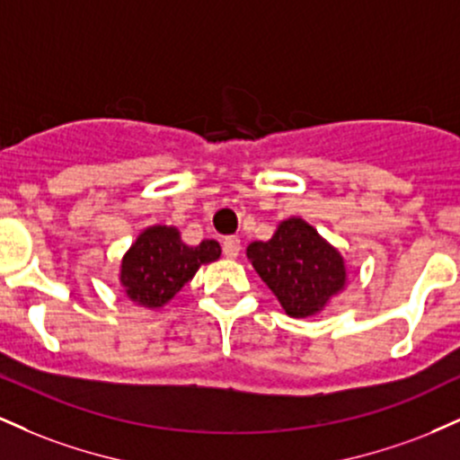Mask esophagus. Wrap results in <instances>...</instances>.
I'll return each instance as SVG.
<instances>
[{
    "mask_svg": "<svg viewBox=\"0 0 460 460\" xmlns=\"http://www.w3.org/2000/svg\"><path fill=\"white\" fill-rule=\"evenodd\" d=\"M240 251H242L240 237H235V235L225 237V240H223V252H225V257H229V260H235V257L240 255Z\"/></svg>",
    "mask_w": 460,
    "mask_h": 460,
    "instance_id": "34e87169",
    "label": "esophagus"
}]
</instances>
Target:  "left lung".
Returning <instances> with one entry per match:
<instances>
[{
    "label": "left lung",
    "mask_w": 460,
    "mask_h": 460,
    "mask_svg": "<svg viewBox=\"0 0 460 460\" xmlns=\"http://www.w3.org/2000/svg\"><path fill=\"white\" fill-rule=\"evenodd\" d=\"M246 257L289 318L320 314L346 288V263L303 218L279 223L268 242H251Z\"/></svg>",
    "instance_id": "8db88e82"
}]
</instances>
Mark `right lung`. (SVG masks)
<instances>
[{
    "label": "right lung",
    "mask_w": 460,
    "mask_h": 460,
    "mask_svg": "<svg viewBox=\"0 0 460 460\" xmlns=\"http://www.w3.org/2000/svg\"><path fill=\"white\" fill-rule=\"evenodd\" d=\"M216 240L199 246L181 242L177 226L153 225L136 237L120 261V285L129 300L146 309H160L183 288L203 263L220 257Z\"/></svg>",
    "instance_id": "1"
}]
</instances>
